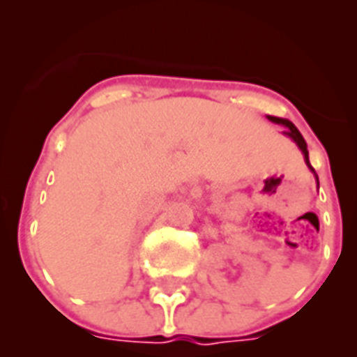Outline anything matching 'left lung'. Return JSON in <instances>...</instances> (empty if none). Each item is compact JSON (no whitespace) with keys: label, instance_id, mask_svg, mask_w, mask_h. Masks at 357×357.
I'll list each match as a JSON object with an SVG mask.
<instances>
[{"label":"left lung","instance_id":"left-lung-1","mask_svg":"<svg viewBox=\"0 0 357 357\" xmlns=\"http://www.w3.org/2000/svg\"><path fill=\"white\" fill-rule=\"evenodd\" d=\"M267 119H269L271 123H276V124H282V126H285L287 128V130H285V135L287 137H291L292 141L296 142L298 144V148L301 149V153H303V158H305V162H307V166H309V169L312 173H314V176H316V182H318V185H319V181H318V175H316V172H314V167L310 166V162H309V151H307V142H305V139H303V137H301V133L298 132V128L294 126V124L291 123V121H287V119H280V117H273V115H267Z\"/></svg>","mask_w":357,"mask_h":357}]
</instances>
